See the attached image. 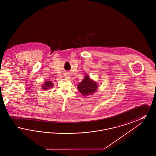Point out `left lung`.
<instances>
[{"mask_svg":"<svg viewBox=\"0 0 156 156\" xmlns=\"http://www.w3.org/2000/svg\"><path fill=\"white\" fill-rule=\"evenodd\" d=\"M78 88L83 96L87 97L97 91L98 85L95 82L89 78V75H87L83 81L78 84Z\"/></svg>","mask_w":156,"mask_h":156,"instance_id":"left-lung-1","label":"left lung"}]
</instances>
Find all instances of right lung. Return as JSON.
<instances>
[{"instance_id": "add662e5", "label": "right lung", "mask_w": 156, "mask_h": 156, "mask_svg": "<svg viewBox=\"0 0 156 156\" xmlns=\"http://www.w3.org/2000/svg\"><path fill=\"white\" fill-rule=\"evenodd\" d=\"M52 86H53V83L52 82L47 81L45 82V84L42 87V88L44 90H47V89L52 88Z\"/></svg>"}]
</instances>
